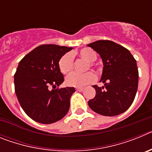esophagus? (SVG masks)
Here are the masks:
<instances>
[{"label": "esophagus", "mask_w": 152, "mask_h": 152, "mask_svg": "<svg viewBox=\"0 0 152 152\" xmlns=\"http://www.w3.org/2000/svg\"><path fill=\"white\" fill-rule=\"evenodd\" d=\"M76 91H84V88H76Z\"/></svg>", "instance_id": "obj_1"}]
</instances>
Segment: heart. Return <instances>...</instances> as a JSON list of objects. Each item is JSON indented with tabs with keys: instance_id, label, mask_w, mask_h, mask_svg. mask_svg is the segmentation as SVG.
Instances as JSON below:
<instances>
[{
	"instance_id": "b5f03b06",
	"label": "heart",
	"mask_w": 152,
	"mask_h": 152,
	"mask_svg": "<svg viewBox=\"0 0 152 152\" xmlns=\"http://www.w3.org/2000/svg\"><path fill=\"white\" fill-rule=\"evenodd\" d=\"M77 54L80 57L89 62L90 66H93L92 62L96 59V54L91 48H84L80 49ZM74 58L71 52L64 53L58 60V65L60 72L65 75L72 70L73 68ZM96 79V76L93 72H87L84 74H79L77 72H72L69 74L65 78V84L69 87L74 88H81L86 84L94 82Z\"/></svg>"
}]
</instances>
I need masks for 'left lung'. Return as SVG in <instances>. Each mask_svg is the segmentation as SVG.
I'll return each mask as SVG.
<instances>
[{
	"instance_id": "1",
	"label": "left lung",
	"mask_w": 152,
	"mask_h": 152,
	"mask_svg": "<svg viewBox=\"0 0 152 152\" xmlns=\"http://www.w3.org/2000/svg\"><path fill=\"white\" fill-rule=\"evenodd\" d=\"M100 55L103 64L100 82L94 85L96 96L88 101L92 110L103 116H117L132 105L138 89L139 72L136 61L129 51L110 40L88 44Z\"/></svg>"
}]
</instances>
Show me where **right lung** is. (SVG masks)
Here are the masks:
<instances>
[{
    "instance_id": "right-lung-1",
    "label": "right lung",
    "mask_w": 152,
    "mask_h": 152,
    "mask_svg": "<svg viewBox=\"0 0 152 152\" xmlns=\"http://www.w3.org/2000/svg\"><path fill=\"white\" fill-rule=\"evenodd\" d=\"M72 49L52 44L41 45L19 62L14 75L16 95L24 112L37 123H56L69 110L75 88H56L64 81L58 60Z\"/></svg>"
}]
</instances>
